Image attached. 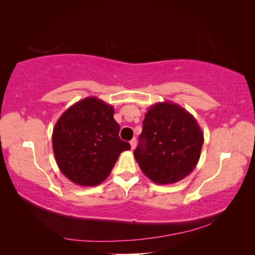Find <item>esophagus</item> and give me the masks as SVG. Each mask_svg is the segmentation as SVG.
Returning a JSON list of instances; mask_svg holds the SVG:
<instances>
[{
  "label": "esophagus",
  "instance_id": "1",
  "mask_svg": "<svg viewBox=\"0 0 255 255\" xmlns=\"http://www.w3.org/2000/svg\"><path fill=\"white\" fill-rule=\"evenodd\" d=\"M136 144H137L136 139H131V140H130V147H131V150L136 148Z\"/></svg>",
  "mask_w": 255,
  "mask_h": 255
}]
</instances>
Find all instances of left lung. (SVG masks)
Here are the masks:
<instances>
[{"mask_svg":"<svg viewBox=\"0 0 255 255\" xmlns=\"http://www.w3.org/2000/svg\"><path fill=\"white\" fill-rule=\"evenodd\" d=\"M202 144L204 132L190 112L173 102H157L146 112L133 155L154 183L172 184L193 171Z\"/></svg>","mask_w":255,"mask_h":255,"instance_id":"8db88e82","label":"left lung"}]
</instances>
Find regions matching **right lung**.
<instances>
[{"label":"right lung","instance_id":"right-lung-1","mask_svg":"<svg viewBox=\"0 0 255 255\" xmlns=\"http://www.w3.org/2000/svg\"><path fill=\"white\" fill-rule=\"evenodd\" d=\"M114 107L101 99H82L55 124L53 150L62 173L73 183L93 187L109 176L124 150L130 145L119 138Z\"/></svg>","mask_w":255,"mask_h":255}]
</instances>
